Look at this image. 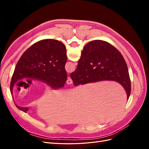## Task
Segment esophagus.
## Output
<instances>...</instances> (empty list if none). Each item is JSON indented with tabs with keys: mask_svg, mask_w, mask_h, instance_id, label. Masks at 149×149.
I'll list each match as a JSON object with an SVG mask.
<instances>
[{
	"mask_svg": "<svg viewBox=\"0 0 149 149\" xmlns=\"http://www.w3.org/2000/svg\"><path fill=\"white\" fill-rule=\"evenodd\" d=\"M66 83L68 84H71L73 83V81H72V79L70 77H68V79L66 80Z\"/></svg>",
	"mask_w": 149,
	"mask_h": 149,
	"instance_id": "esophagus-1",
	"label": "esophagus"
}]
</instances>
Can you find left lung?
Returning a JSON list of instances; mask_svg holds the SVG:
<instances>
[{
	"mask_svg": "<svg viewBox=\"0 0 149 149\" xmlns=\"http://www.w3.org/2000/svg\"><path fill=\"white\" fill-rule=\"evenodd\" d=\"M66 61V47L58 40L45 39L34 43L16 65L10 86L12 95L15 84L22 79L38 80L54 89L63 88L67 79ZM16 106L25 112L29 110L28 107Z\"/></svg>",
	"mask_w": 149,
	"mask_h": 149,
	"instance_id": "obj_1",
	"label": "left lung"
}]
</instances>
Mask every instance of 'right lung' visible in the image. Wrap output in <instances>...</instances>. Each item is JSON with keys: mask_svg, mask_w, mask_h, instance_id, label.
<instances>
[{"mask_svg": "<svg viewBox=\"0 0 149 149\" xmlns=\"http://www.w3.org/2000/svg\"><path fill=\"white\" fill-rule=\"evenodd\" d=\"M74 86L113 81L119 83L127 93L131 91L128 68L119 50L107 42L96 40L85 45L76 70L70 74Z\"/></svg>", "mask_w": 149, "mask_h": 149, "instance_id": "1", "label": "right lung"}]
</instances>
